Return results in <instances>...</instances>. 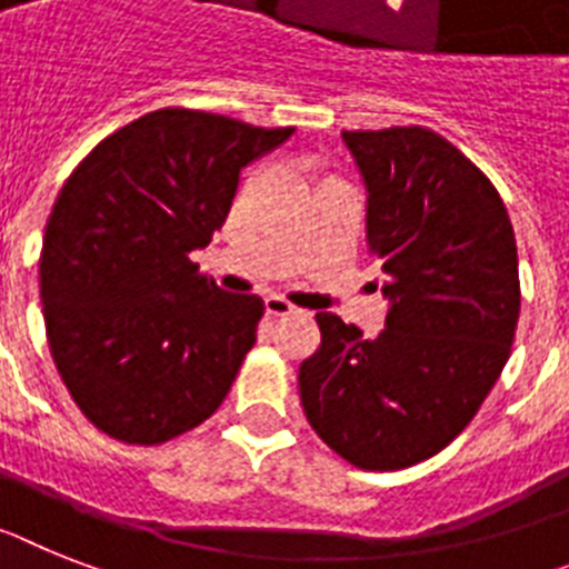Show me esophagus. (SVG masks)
Instances as JSON below:
<instances>
[{
  "label": "esophagus",
  "mask_w": 569,
  "mask_h": 569,
  "mask_svg": "<svg viewBox=\"0 0 569 569\" xmlns=\"http://www.w3.org/2000/svg\"><path fill=\"white\" fill-rule=\"evenodd\" d=\"M266 312H269L271 318H286V315H295V312H300V309L295 307V303H289L286 298L269 295V298H266Z\"/></svg>",
  "instance_id": "34e87169"
}]
</instances>
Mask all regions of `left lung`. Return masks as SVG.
I'll use <instances>...</instances> for the list:
<instances>
[{
  "instance_id": "8db88e82",
  "label": "left lung",
  "mask_w": 569,
  "mask_h": 569,
  "mask_svg": "<svg viewBox=\"0 0 569 569\" xmlns=\"http://www.w3.org/2000/svg\"><path fill=\"white\" fill-rule=\"evenodd\" d=\"M367 188V246L381 260L385 329L318 312L300 365L315 433L367 471L417 466L475 419L512 352L518 246L480 167L425 127L343 132Z\"/></svg>"
}]
</instances>
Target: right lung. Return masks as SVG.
Segmentation results:
<instances>
[{
	"label": "right lung",
	"instance_id": "add662e5",
	"mask_svg": "<svg viewBox=\"0 0 569 569\" xmlns=\"http://www.w3.org/2000/svg\"><path fill=\"white\" fill-rule=\"evenodd\" d=\"M292 132L167 107L74 167L42 237L40 300L57 373L98 431L161 446L222 405L262 300L222 292L190 251L222 228L242 167Z\"/></svg>",
	"mask_w": 569,
	"mask_h": 569
}]
</instances>
